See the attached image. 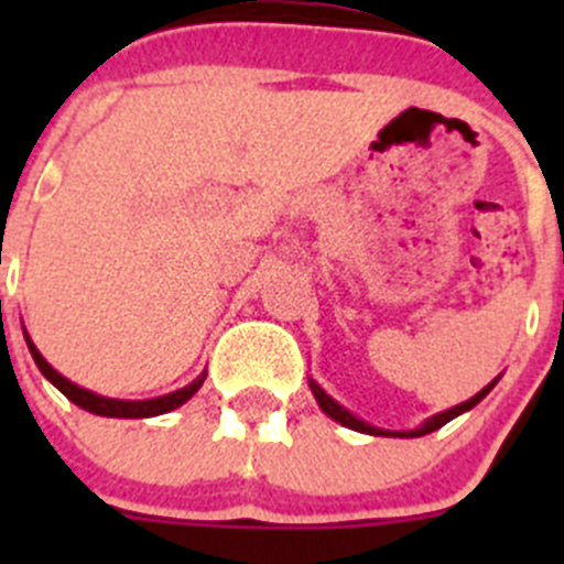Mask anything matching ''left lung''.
Segmentation results:
<instances>
[{"mask_svg":"<svg viewBox=\"0 0 564 564\" xmlns=\"http://www.w3.org/2000/svg\"><path fill=\"white\" fill-rule=\"evenodd\" d=\"M497 381H500V376H497L495 381L488 383V387H482V390L477 392V395L468 398V401L457 403V406H452V410H446V412H437V415L426 417V421H423L421 426H415V430H401V432H395V430H381V426H372V423L361 421V417L352 415L350 410H344V406L336 401V398L327 395V392L322 390V387H318L316 381H313V378H311V381H307V383H311V392H313V398H316L318 406H322V412H325L327 417H333V421H336V423H341V426H347V430L361 432V435H376V437H421V435H430V432L441 430L443 423H449L452 417L463 415V412H468V410H475L477 403H480L482 398L488 395V392L495 390V383H497Z\"/></svg>","mask_w":564,"mask_h":564,"instance_id":"obj_1","label":"left lung"}]
</instances>
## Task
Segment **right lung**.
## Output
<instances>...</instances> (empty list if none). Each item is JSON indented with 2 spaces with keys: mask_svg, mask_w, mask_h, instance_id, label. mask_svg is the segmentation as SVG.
Here are the masks:
<instances>
[{
  "mask_svg": "<svg viewBox=\"0 0 564 564\" xmlns=\"http://www.w3.org/2000/svg\"><path fill=\"white\" fill-rule=\"evenodd\" d=\"M24 341H28L30 356H33L36 367L42 370V376L47 378V381L53 383L58 392H64V395L76 403V406L93 412V415H104V417H154V415H163V412H172V410H177V406H183V403H186L188 398L194 395V392L200 390L203 381H206V372H203V376L194 378L188 387L169 392V395L149 398V401H121V398L98 395V392H89V390H84V387H78V383H73L69 378H64L62 372L50 367L47 358L39 352L36 344L30 341L28 333H24Z\"/></svg>",
  "mask_w": 564,
  "mask_h": 564,
  "instance_id": "obj_1",
  "label": "right lung"
}]
</instances>
